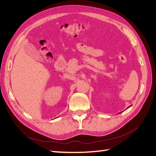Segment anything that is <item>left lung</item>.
Masks as SVG:
<instances>
[{
	"label": "left lung",
	"instance_id": "obj_1",
	"mask_svg": "<svg viewBox=\"0 0 156 156\" xmlns=\"http://www.w3.org/2000/svg\"><path fill=\"white\" fill-rule=\"evenodd\" d=\"M129 107H128V108H129Z\"/></svg>",
	"mask_w": 156,
	"mask_h": 156
}]
</instances>
